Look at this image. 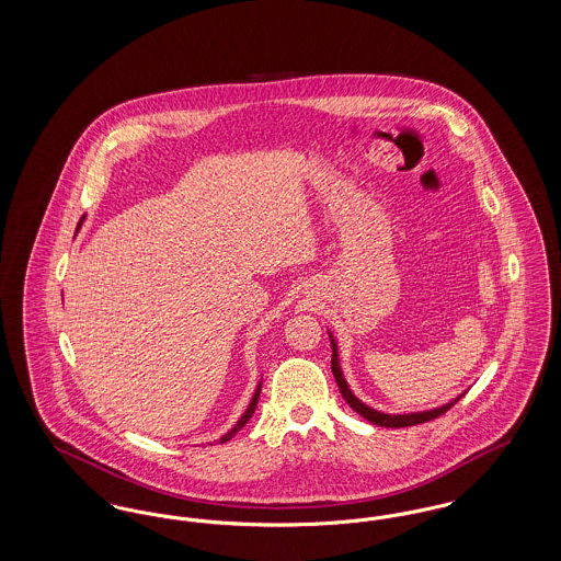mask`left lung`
I'll use <instances>...</instances> for the list:
<instances>
[{
  "instance_id": "1",
  "label": "left lung",
  "mask_w": 561,
  "mask_h": 561,
  "mask_svg": "<svg viewBox=\"0 0 561 561\" xmlns=\"http://www.w3.org/2000/svg\"><path fill=\"white\" fill-rule=\"evenodd\" d=\"M330 341H332V374H334V378H336V385H339L343 398H345L348 405H351L359 416H364L366 421H370V423L378 425V427H412V425L427 423V421H433V419L446 414V412L453 408L454 403L465 396V393H462V396H458V398L450 401V403H446V405H442V408H435V410H427V412H414V414H385V412H378V410L366 405L364 401L357 400V398L351 393L347 380H345V376L341 373V366H339V351H336V343H334L332 334H330Z\"/></svg>"
}]
</instances>
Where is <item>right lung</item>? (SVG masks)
<instances>
[{"instance_id": "obj_1", "label": "right lung", "mask_w": 561, "mask_h": 561, "mask_svg": "<svg viewBox=\"0 0 561 561\" xmlns=\"http://www.w3.org/2000/svg\"><path fill=\"white\" fill-rule=\"evenodd\" d=\"M259 396H261V385L256 387V393H254V398H252V401H250V405H248V410L243 412V416H241L240 421H238V425L236 427L231 428L229 433H225L222 437H220V444H225V442H229L238 431H240L250 419H252V414H254V410H256V403H259Z\"/></svg>"}]
</instances>
